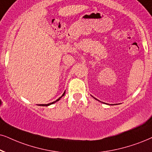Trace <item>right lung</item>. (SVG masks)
<instances>
[{
    "label": "right lung",
    "instance_id": "obj_1",
    "mask_svg": "<svg viewBox=\"0 0 152 152\" xmlns=\"http://www.w3.org/2000/svg\"><path fill=\"white\" fill-rule=\"evenodd\" d=\"M64 94H65V92H64V93H63V95H62V96H64ZM61 97H59V99H57V100H55V102H51V103H50V104H40V105H41V106H49V105H50V104H53V103H55V102H57V101H59V99H60V98H61Z\"/></svg>",
    "mask_w": 152,
    "mask_h": 152
}]
</instances>
